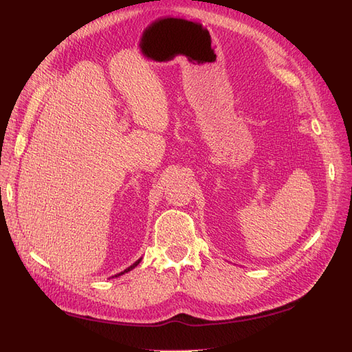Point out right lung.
I'll return each mask as SVG.
<instances>
[{"label":"right lung","mask_w":352,"mask_h":352,"mask_svg":"<svg viewBox=\"0 0 352 352\" xmlns=\"http://www.w3.org/2000/svg\"><path fill=\"white\" fill-rule=\"evenodd\" d=\"M141 260H142V258H140V260H138V261H135V263H133V264H132V265H131V267H127V269H126V270H123V272H120V273H119V274H116V276H113V278H117V276H122V274H124V273H127V272H131V270H132V269H135V267H136V265H138V264H140V263H141Z\"/></svg>","instance_id":"right-lung-1"}]
</instances>
